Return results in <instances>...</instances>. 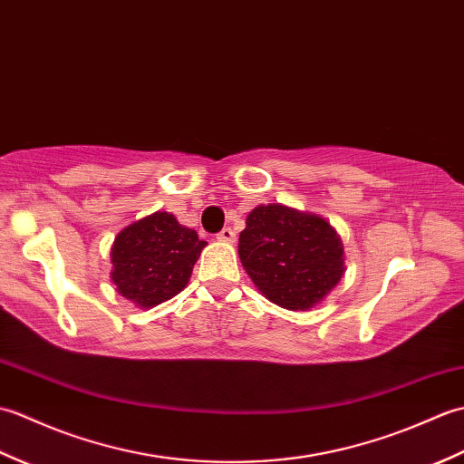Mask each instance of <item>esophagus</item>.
Masks as SVG:
<instances>
[{"label": "esophagus", "instance_id": "34e87169", "mask_svg": "<svg viewBox=\"0 0 464 464\" xmlns=\"http://www.w3.org/2000/svg\"><path fill=\"white\" fill-rule=\"evenodd\" d=\"M217 239H219V241H235V231L231 229V227H225V229H221L219 235H217Z\"/></svg>", "mask_w": 464, "mask_h": 464}]
</instances>
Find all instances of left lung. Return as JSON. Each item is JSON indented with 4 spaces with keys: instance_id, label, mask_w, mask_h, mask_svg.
I'll return each mask as SVG.
<instances>
[{
    "instance_id": "1",
    "label": "left lung",
    "mask_w": 464,
    "mask_h": 464,
    "mask_svg": "<svg viewBox=\"0 0 464 464\" xmlns=\"http://www.w3.org/2000/svg\"><path fill=\"white\" fill-rule=\"evenodd\" d=\"M239 257L259 291L291 311L324 299L343 277V245L317 215L259 205L239 235Z\"/></svg>"
}]
</instances>
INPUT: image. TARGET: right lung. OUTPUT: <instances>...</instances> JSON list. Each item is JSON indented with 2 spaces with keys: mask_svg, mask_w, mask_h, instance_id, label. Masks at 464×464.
<instances>
[{
  "mask_svg": "<svg viewBox=\"0 0 464 464\" xmlns=\"http://www.w3.org/2000/svg\"><path fill=\"white\" fill-rule=\"evenodd\" d=\"M207 241L157 211L117 235L111 247V279L121 297L155 307L183 291Z\"/></svg>",
  "mask_w": 464,
  "mask_h": 464,
  "instance_id": "1",
  "label": "right lung"
}]
</instances>
